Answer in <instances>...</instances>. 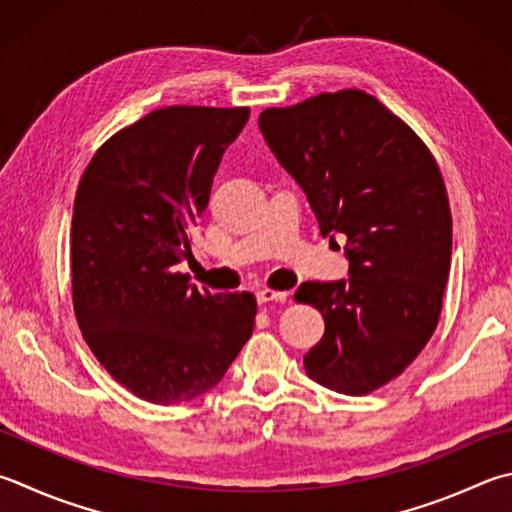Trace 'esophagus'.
Listing matches in <instances>:
<instances>
[{"mask_svg": "<svg viewBox=\"0 0 512 512\" xmlns=\"http://www.w3.org/2000/svg\"><path fill=\"white\" fill-rule=\"evenodd\" d=\"M287 296V292H278V289H258L256 292L258 303H285Z\"/></svg>", "mask_w": 512, "mask_h": 512, "instance_id": "1", "label": "esophagus"}]
</instances>
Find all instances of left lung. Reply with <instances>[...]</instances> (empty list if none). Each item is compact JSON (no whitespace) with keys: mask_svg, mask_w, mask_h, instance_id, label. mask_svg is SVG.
Returning a JSON list of instances; mask_svg holds the SVG:
<instances>
[{"mask_svg":"<svg viewBox=\"0 0 512 512\" xmlns=\"http://www.w3.org/2000/svg\"><path fill=\"white\" fill-rule=\"evenodd\" d=\"M258 127L323 238H345L350 260L347 281H307L294 294L325 321L307 376L361 397L406 370L437 330L452 254L441 171L417 133L359 89L265 109Z\"/></svg>","mask_w":512,"mask_h":512,"instance_id":"8db88e82","label":"left lung"}]
</instances>
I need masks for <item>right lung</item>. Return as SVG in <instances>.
Returning <instances> with one entry per match:
<instances>
[{
	"label": "right lung",
	"mask_w": 512,
	"mask_h": 512,
	"mask_svg": "<svg viewBox=\"0 0 512 512\" xmlns=\"http://www.w3.org/2000/svg\"><path fill=\"white\" fill-rule=\"evenodd\" d=\"M247 106H165L95 151L71 223L73 310L104 370L173 406L209 392L254 332L256 298L189 285V229Z\"/></svg>",
	"instance_id": "1"
}]
</instances>
